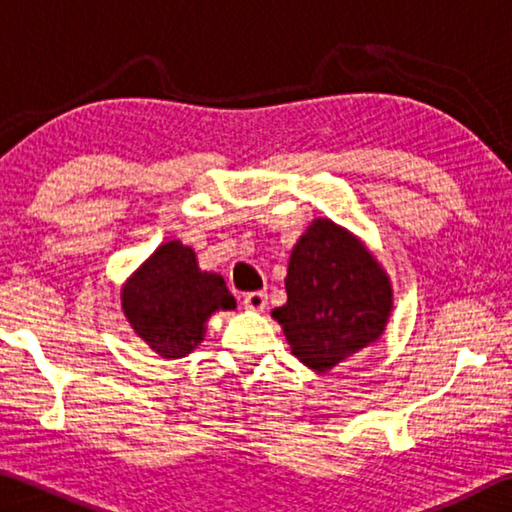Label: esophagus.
<instances>
[{
	"label": "esophagus",
	"instance_id": "esophagus-1",
	"mask_svg": "<svg viewBox=\"0 0 512 512\" xmlns=\"http://www.w3.org/2000/svg\"><path fill=\"white\" fill-rule=\"evenodd\" d=\"M268 296L264 291H250L244 296V307L250 311H262L266 307Z\"/></svg>",
	"mask_w": 512,
	"mask_h": 512
}]
</instances>
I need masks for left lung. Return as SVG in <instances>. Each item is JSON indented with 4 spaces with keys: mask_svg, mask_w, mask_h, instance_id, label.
<instances>
[{
    "mask_svg": "<svg viewBox=\"0 0 512 512\" xmlns=\"http://www.w3.org/2000/svg\"><path fill=\"white\" fill-rule=\"evenodd\" d=\"M287 305L273 318L291 352L311 370L336 363L377 341L391 314V282L366 246L339 225L318 219L293 248Z\"/></svg>",
    "mask_w": 512,
    "mask_h": 512,
    "instance_id": "1",
    "label": "left lung"
}]
</instances>
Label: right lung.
I'll list each match as a JSON object with an SVG mask.
<instances>
[{
	"mask_svg": "<svg viewBox=\"0 0 512 512\" xmlns=\"http://www.w3.org/2000/svg\"><path fill=\"white\" fill-rule=\"evenodd\" d=\"M223 277L201 273L192 248L169 241L121 291L128 323L164 359L187 357L203 341V325L216 309H235Z\"/></svg>",
	"mask_w": 512,
	"mask_h": 512,
	"instance_id": "obj_1",
	"label": "right lung"
}]
</instances>
